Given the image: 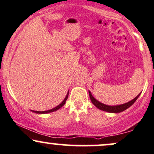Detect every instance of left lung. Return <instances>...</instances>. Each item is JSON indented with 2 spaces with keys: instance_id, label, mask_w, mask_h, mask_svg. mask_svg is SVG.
<instances>
[{
  "instance_id": "1",
  "label": "left lung",
  "mask_w": 154,
  "mask_h": 154,
  "mask_svg": "<svg viewBox=\"0 0 154 154\" xmlns=\"http://www.w3.org/2000/svg\"><path fill=\"white\" fill-rule=\"evenodd\" d=\"M140 94L138 96H137L134 99H132V100L130 101L129 102L125 103L124 104H121V105H117V106H109V105H106V104H102V103L99 102V101L96 100L95 98L92 96V94H91L90 91H89V96H90V99L91 102H92L93 104H94L96 107L99 108V109H102L103 111H106V112H115V113L123 112V111H124L125 109L129 108L130 106L132 105V104L135 102V101L137 99V98L139 97Z\"/></svg>"
}]
</instances>
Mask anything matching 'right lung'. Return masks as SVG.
I'll list each match as a JSON object with an SVG mask.
<instances>
[{
    "label": "right lung",
    "instance_id": "add662e5",
    "mask_svg": "<svg viewBox=\"0 0 154 154\" xmlns=\"http://www.w3.org/2000/svg\"><path fill=\"white\" fill-rule=\"evenodd\" d=\"M68 96H69V92H68V94H67L66 96V98H65V99H64V100L63 101V102L60 103V104H59V105L57 106V107H55V108H53V109H50V110H47V111H33V110H32V111H33V112H36V113H38V114H45V113H49V112H54V111H56L57 109H60V107H63L64 104H65L66 101V99H68Z\"/></svg>",
    "mask_w": 154,
    "mask_h": 154
}]
</instances>
